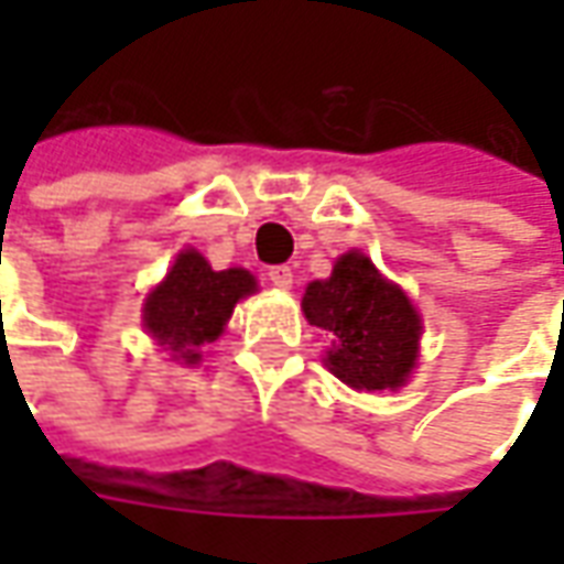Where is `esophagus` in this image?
<instances>
[{
  "label": "esophagus",
  "instance_id": "obj_1",
  "mask_svg": "<svg viewBox=\"0 0 564 564\" xmlns=\"http://www.w3.org/2000/svg\"><path fill=\"white\" fill-rule=\"evenodd\" d=\"M269 281L278 286V290H290L293 286V269L290 265H271Z\"/></svg>",
  "mask_w": 564,
  "mask_h": 564
}]
</instances>
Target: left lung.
I'll list each match as a JSON object with an SVG mask.
<instances>
[{
    "label": "left lung",
    "instance_id": "1",
    "mask_svg": "<svg viewBox=\"0 0 564 564\" xmlns=\"http://www.w3.org/2000/svg\"><path fill=\"white\" fill-rule=\"evenodd\" d=\"M302 311L311 326L332 335L323 362L347 387L375 392L408 383L423 319L402 286L387 281L366 253L347 250L326 281L307 283Z\"/></svg>",
    "mask_w": 564,
    "mask_h": 564
}]
</instances>
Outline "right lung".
Instances as JSON below:
<instances>
[{"label": "right lung", "mask_w": 564, "mask_h": 564, "mask_svg": "<svg viewBox=\"0 0 564 564\" xmlns=\"http://www.w3.org/2000/svg\"><path fill=\"white\" fill-rule=\"evenodd\" d=\"M253 293L257 278L247 269L214 271L198 250H181L165 281L144 299V329L172 359L196 366L198 347L217 341L232 307Z\"/></svg>", "instance_id": "1"}]
</instances>
